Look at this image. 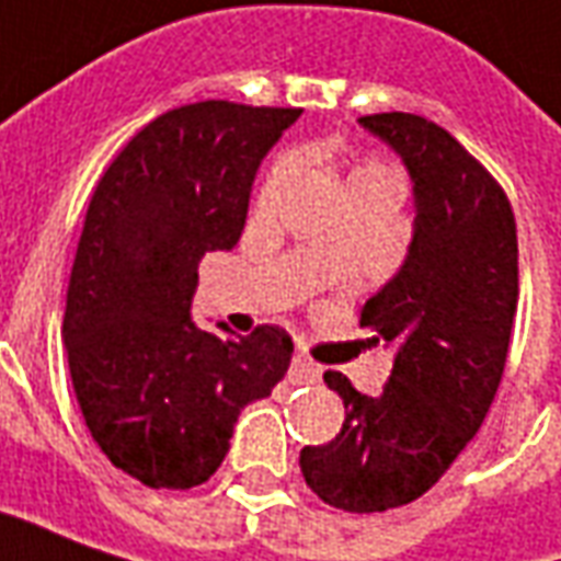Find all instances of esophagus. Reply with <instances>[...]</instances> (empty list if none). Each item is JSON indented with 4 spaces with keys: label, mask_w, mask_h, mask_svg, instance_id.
Returning a JSON list of instances; mask_svg holds the SVG:
<instances>
[{
    "label": "esophagus",
    "mask_w": 561,
    "mask_h": 561,
    "mask_svg": "<svg viewBox=\"0 0 561 561\" xmlns=\"http://www.w3.org/2000/svg\"><path fill=\"white\" fill-rule=\"evenodd\" d=\"M317 377H320V365L296 353L293 363H289V383H313Z\"/></svg>",
    "instance_id": "obj_1"
}]
</instances>
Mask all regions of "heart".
<instances>
[{
  "mask_svg": "<svg viewBox=\"0 0 561 561\" xmlns=\"http://www.w3.org/2000/svg\"><path fill=\"white\" fill-rule=\"evenodd\" d=\"M293 172V157H280V160H274L272 172L265 178V184H262V198H268L277 190V186L287 181V174ZM389 169L383 162H375V160H365L359 162L356 169L351 172V184L353 181H368V178H389Z\"/></svg>",
  "mask_w": 561,
  "mask_h": 561,
  "instance_id": "1",
  "label": "heart"
}]
</instances>
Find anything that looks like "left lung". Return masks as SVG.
<instances>
[{
  "mask_svg": "<svg viewBox=\"0 0 561 561\" xmlns=\"http://www.w3.org/2000/svg\"><path fill=\"white\" fill-rule=\"evenodd\" d=\"M359 123L414 181L408 260L359 317L396 347V363L375 399L325 371L344 399V426L329 444L305 447L299 465L325 504L377 514L432 490L478 435L502 383L519 274L514 208L447 129L404 111Z\"/></svg>",
  "mask_w": 561,
  "mask_h": 561,
  "instance_id": "left-lung-1",
  "label": "left lung"
}]
</instances>
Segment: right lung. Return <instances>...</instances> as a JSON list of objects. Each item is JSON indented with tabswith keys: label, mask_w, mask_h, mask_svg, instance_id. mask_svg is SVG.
<instances>
[{
	"label": "right lung",
	"mask_w": 561,
	"mask_h": 561,
	"mask_svg": "<svg viewBox=\"0 0 561 561\" xmlns=\"http://www.w3.org/2000/svg\"><path fill=\"white\" fill-rule=\"evenodd\" d=\"M299 114L226 99L165 111L90 198L62 317L71 387L99 450L150 490L205 483L241 408L287 375V329L205 332L190 301L202 256L236 248L262 157Z\"/></svg>",
	"instance_id": "1"
}]
</instances>
